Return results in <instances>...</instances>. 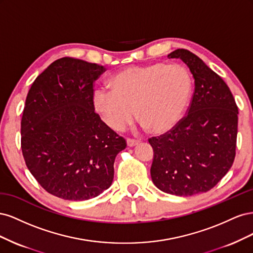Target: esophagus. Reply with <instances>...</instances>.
<instances>
[{"mask_svg":"<svg viewBox=\"0 0 253 253\" xmlns=\"http://www.w3.org/2000/svg\"><path fill=\"white\" fill-rule=\"evenodd\" d=\"M138 143H139V140H135V139H131V138L126 139L127 147H135V145L138 144Z\"/></svg>","mask_w":253,"mask_h":253,"instance_id":"34e87169","label":"esophagus"}]
</instances>
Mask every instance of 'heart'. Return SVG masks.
I'll list each match as a JSON object with an SVG mask.
<instances>
[{"label":"heart","mask_w":253,"mask_h":253,"mask_svg":"<svg viewBox=\"0 0 253 253\" xmlns=\"http://www.w3.org/2000/svg\"><path fill=\"white\" fill-rule=\"evenodd\" d=\"M111 87L94 90L93 104L104 124L124 131L135 116L155 133L170 131L185 114L192 80L179 64L153 63L127 67L110 81Z\"/></svg>","instance_id":"heart-1"}]
</instances>
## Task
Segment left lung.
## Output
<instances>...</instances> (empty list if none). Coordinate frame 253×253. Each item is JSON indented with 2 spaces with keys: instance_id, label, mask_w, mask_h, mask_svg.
<instances>
[{
  "instance_id": "1",
  "label": "left lung",
  "mask_w": 253,
  "mask_h": 253,
  "mask_svg": "<svg viewBox=\"0 0 253 253\" xmlns=\"http://www.w3.org/2000/svg\"><path fill=\"white\" fill-rule=\"evenodd\" d=\"M168 58L189 67L195 87L187 116L149 139L151 177L163 192L191 196L211 190L232 167L239 110L225 81L193 52L178 48Z\"/></svg>"
}]
</instances>
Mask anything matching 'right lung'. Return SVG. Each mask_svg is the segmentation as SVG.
<instances>
[{
  "mask_svg": "<svg viewBox=\"0 0 253 253\" xmlns=\"http://www.w3.org/2000/svg\"><path fill=\"white\" fill-rule=\"evenodd\" d=\"M105 68L64 57L28 90L21 121L26 166L48 193L87 201L109 189L114 162L126 140L95 113L94 82Z\"/></svg>",
  "mask_w": 253,
  "mask_h": 253,
  "instance_id": "obj_1",
  "label": "right lung"
}]
</instances>
